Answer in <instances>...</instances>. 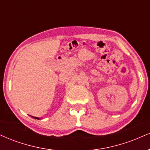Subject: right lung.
Listing matches in <instances>:
<instances>
[{"label":"right lung","mask_w":150,"mask_h":150,"mask_svg":"<svg viewBox=\"0 0 150 150\" xmlns=\"http://www.w3.org/2000/svg\"><path fill=\"white\" fill-rule=\"evenodd\" d=\"M33 118H36V119H39V118H37V117H33Z\"/></svg>","instance_id":"add662e5"}]
</instances>
